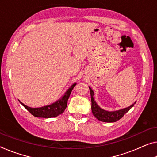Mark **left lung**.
I'll return each instance as SVG.
<instances>
[{
	"label": "left lung",
	"instance_id": "8db88e82",
	"mask_svg": "<svg viewBox=\"0 0 157 157\" xmlns=\"http://www.w3.org/2000/svg\"><path fill=\"white\" fill-rule=\"evenodd\" d=\"M89 88H90L91 102H92V107H91L92 112L93 115L95 117V118H97L99 121H101L107 123L117 121L118 120L121 119V118L124 116V114L128 112V111L134 106V104H132L131 106H130L128 107L125 108V109L121 110L115 111V112H108V111L104 110L102 108L99 107L95 100H94V93L92 88H90V87H89ZM135 104H136V102H135Z\"/></svg>",
	"mask_w": 157,
	"mask_h": 157
}]
</instances>
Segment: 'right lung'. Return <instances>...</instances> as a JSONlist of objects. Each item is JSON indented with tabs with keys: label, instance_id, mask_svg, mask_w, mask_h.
Returning a JSON list of instances; mask_svg holds the SVG:
<instances>
[{
	"label": "right lung",
	"instance_id": "right-lung-1",
	"mask_svg": "<svg viewBox=\"0 0 157 157\" xmlns=\"http://www.w3.org/2000/svg\"><path fill=\"white\" fill-rule=\"evenodd\" d=\"M76 86V83L72 85L70 88L68 89L64 95L62 97L61 100L57 101V102H55L50 105L45 106L43 107L39 108H31L28 107L25 105H24L22 102L20 103L25 107L29 112L31 114L34 116L36 117H40V118H52V117H56L59 114H62L64 112L65 109H66L67 106V101L70 96V94L71 93L72 90Z\"/></svg>",
	"mask_w": 157,
	"mask_h": 157
}]
</instances>
